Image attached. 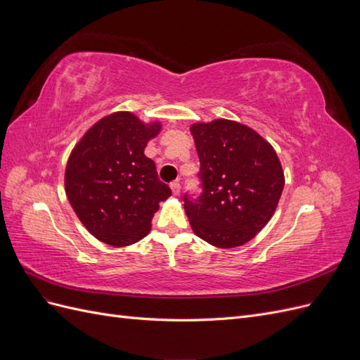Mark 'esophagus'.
I'll return each instance as SVG.
<instances>
[{
	"label": "esophagus",
	"instance_id": "obj_1",
	"mask_svg": "<svg viewBox=\"0 0 360 360\" xmlns=\"http://www.w3.org/2000/svg\"><path fill=\"white\" fill-rule=\"evenodd\" d=\"M171 191H172V195H179L180 193V183H177V181H172L171 184Z\"/></svg>",
	"mask_w": 360,
	"mask_h": 360
}]
</instances>
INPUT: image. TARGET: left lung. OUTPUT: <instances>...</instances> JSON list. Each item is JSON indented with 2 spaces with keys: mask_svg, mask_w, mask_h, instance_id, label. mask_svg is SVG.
Masks as SVG:
<instances>
[{
  "mask_svg": "<svg viewBox=\"0 0 360 360\" xmlns=\"http://www.w3.org/2000/svg\"><path fill=\"white\" fill-rule=\"evenodd\" d=\"M200 158L197 197L184 193L193 233L217 248L242 246L274 216L285 179L281 162L255 130L231 120L191 127Z\"/></svg>",
  "mask_w": 360,
  "mask_h": 360,
  "instance_id": "1",
  "label": "left lung"
}]
</instances>
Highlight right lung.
Instances as JSON below:
<instances>
[{
  "instance_id": "1",
  "label": "right lung",
  "mask_w": 360,
  "mask_h": 360,
  "mask_svg": "<svg viewBox=\"0 0 360 360\" xmlns=\"http://www.w3.org/2000/svg\"><path fill=\"white\" fill-rule=\"evenodd\" d=\"M160 124H144L130 112L97 122L72 151L66 193L84 226L101 242L127 246L148 234L159 202L171 189L158 177L144 148Z\"/></svg>"
}]
</instances>
